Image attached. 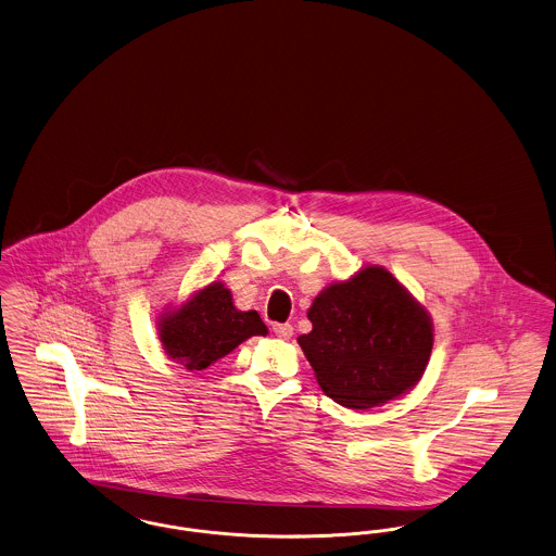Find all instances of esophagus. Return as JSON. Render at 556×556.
I'll list each match as a JSON object with an SVG mask.
<instances>
[{
  "label": "esophagus",
  "instance_id": "obj_1",
  "mask_svg": "<svg viewBox=\"0 0 556 556\" xmlns=\"http://www.w3.org/2000/svg\"><path fill=\"white\" fill-rule=\"evenodd\" d=\"M271 330H274V334H276L278 339L289 340L290 337L294 334V328H292L290 324H274Z\"/></svg>",
  "mask_w": 556,
  "mask_h": 556
}]
</instances>
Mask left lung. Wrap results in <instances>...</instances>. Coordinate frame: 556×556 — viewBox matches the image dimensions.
Instances as JSON below:
<instances>
[{
  "mask_svg": "<svg viewBox=\"0 0 556 556\" xmlns=\"http://www.w3.org/2000/svg\"><path fill=\"white\" fill-rule=\"evenodd\" d=\"M314 330L299 344L317 384L351 409H369L415 387L434 334L430 315L384 267L369 266L315 296Z\"/></svg>",
  "mask_w": 556,
  "mask_h": 556,
  "instance_id": "left-lung-1",
  "label": "left lung"
}]
</instances>
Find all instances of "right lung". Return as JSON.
<instances>
[{"label":"right lung","instance_id":"obj_1","mask_svg":"<svg viewBox=\"0 0 556 556\" xmlns=\"http://www.w3.org/2000/svg\"><path fill=\"white\" fill-rule=\"evenodd\" d=\"M266 337V324L257 312H239L230 290L212 282L199 290L178 312L160 321L164 351L187 369H205L235 351L242 340Z\"/></svg>","mask_w":556,"mask_h":556}]
</instances>
